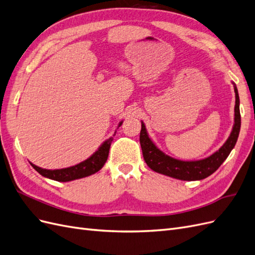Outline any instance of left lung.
Segmentation results:
<instances>
[{
    "label": "left lung",
    "mask_w": 255,
    "mask_h": 255,
    "mask_svg": "<svg viewBox=\"0 0 255 255\" xmlns=\"http://www.w3.org/2000/svg\"><path fill=\"white\" fill-rule=\"evenodd\" d=\"M234 85L235 91V118L234 126L228 140L223 143L221 148L216 151L211 156L199 160H181L167 155L160 151L149 137L144 123L141 121L140 130V145L144 161L153 171L167 176L174 177L182 181H200L208 175L214 173L227 159L231 151L236 144L237 138L241 130V112H239V96L236 85Z\"/></svg>",
    "instance_id": "left-lung-1"
}]
</instances>
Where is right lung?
I'll use <instances>...</instances> for the list:
<instances>
[{"label": "right lung", "mask_w": 255, "mask_h": 255, "mask_svg": "<svg viewBox=\"0 0 255 255\" xmlns=\"http://www.w3.org/2000/svg\"><path fill=\"white\" fill-rule=\"evenodd\" d=\"M121 125H122V121L119 122L118 128ZM115 135H116V132L113 136H115ZM113 139H114V137H110L109 139H106L101 145L99 146V149L94 154H92L90 157H88L87 159L82 161V163L75 165V166H72V167L50 170V169H43V168L38 167L32 163H29V164L32 165V167L38 173H40L42 176L48 177V179H51L54 181L69 182V181L82 179V177H86V176H89L91 174L98 172L100 169L104 166V164L107 160V157H109V152H110L111 143H112Z\"/></svg>", "instance_id": "obj_1"}]
</instances>
